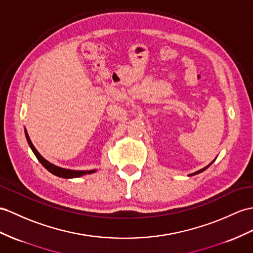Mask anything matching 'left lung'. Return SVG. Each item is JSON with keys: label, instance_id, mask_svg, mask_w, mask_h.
Masks as SVG:
<instances>
[{"label": "left lung", "instance_id": "obj_1", "mask_svg": "<svg viewBox=\"0 0 253 253\" xmlns=\"http://www.w3.org/2000/svg\"><path fill=\"white\" fill-rule=\"evenodd\" d=\"M214 160H215V159H214ZM214 160H213V161H214ZM213 161H212V162H213ZM212 162H211V164H209V165L205 166V168H204V169H200V170H198V171H195V173H193V174H190L189 176H193V175H196V174H200V173H202V171H204V170H205L206 169H208V168H209V166H211V165L212 164Z\"/></svg>", "mask_w": 253, "mask_h": 253}]
</instances>
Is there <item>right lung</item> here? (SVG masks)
Segmentation results:
<instances>
[{
  "label": "right lung",
  "instance_id": "add662e5",
  "mask_svg": "<svg viewBox=\"0 0 253 253\" xmlns=\"http://www.w3.org/2000/svg\"><path fill=\"white\" fill-rule=\"evenodd\" d=\"M24 132H26V137H27V140H28V143H29V146H30L31 149H32V151L34 152L35 157L38 158V160L42 163V165L44 166V168L48 171H50L51 174L58 176V177H61V178H66V179H70V178H77V177H82V176L87 175V174H92V173H94V171L96 170V169H91V170H73V169H62V168H59V166H57V165H53L52 163L48 162L46 159H44V158L41 156V153L38 150H36V148L33 146L32 141H31L27 130H24Z\"/></svg>",
  "mask_w": 253,
  "mask_h": 253
}]
</instances>
